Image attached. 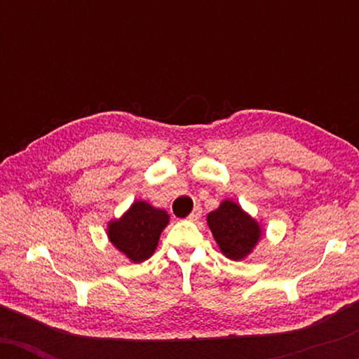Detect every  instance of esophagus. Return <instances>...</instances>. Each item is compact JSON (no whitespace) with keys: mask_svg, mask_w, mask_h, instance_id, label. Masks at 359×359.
Here are the masks:
<instances>
[{"mask_svg":"<svg viewBox=\"0 0 359 359\" xmlns=\"http://www.w3.org/2000/svg\"><path fill=\"white\" fill-rule=\"evenodd\" d=\"M201 214H203V209H201L199 205H196V208L191 210V214L188 215V220H191V222H194V220H198L201 217Z\"/></svg>","mask_w":359,"mask_h":359,"instance_id":"obj_1","label":"esophagus"}]
</instances>
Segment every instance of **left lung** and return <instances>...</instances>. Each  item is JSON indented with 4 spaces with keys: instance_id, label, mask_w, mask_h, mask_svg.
<instances>
[{
    "instance_id": "8db88e82",
    "label": "left lung",
    "mask_w": 359,
    "mask_h": 359,
    "mask_svg": "<svg viewBox=\"0 0 359 359\" xmlns=\"http://www.w3.org/2000/svg\"><path fill=\"white\" fill-rule=\"evenodd\" d=\"M205 220L220 252L233 262L248 258L264 235L262 224L232 199H224Z\"/></svg>"
}]
</instances>
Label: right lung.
<instances>
[{
  "mask_svg": "<svg viewBox=\"0 0 359 359\" xmlns=\"http://www.w3.org/2000/svg\"><path fill=\"white\" fill-rule=\"evenodd\" d=\"M170 224V215L147 201L137 199L121 217L107 222V238L130 263L149 259L158 247L160 235Z\"/></svg>",
  "mask_w": 359,
  "mask_h": 359,
  "instance_id": "add662e5",
  "label": "right lung"
}]
</instances>
